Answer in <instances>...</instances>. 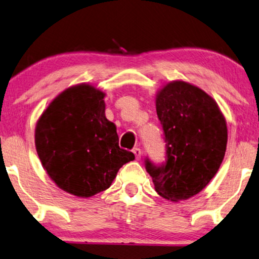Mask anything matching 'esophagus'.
Returning a JSON list of instances; mask_svg holds the SVG:
<instances>
[{"mask_svg": "<svg viewBox=\"0 0 259 259\" xmlns=\"http://www.w3.org/2000/svg\"><path fill=\"white\" fill-rule=\"evenodd\" d=\"M133 153L135 154V157L137 161L141 160V156H142V151H141V149H139V148H135V149L133 150Z\"/></svg>", "mask_w": 259, "mask_h": 259, "instance_id": "obj_1", "label": "esophagus"}]
</instances>
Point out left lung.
<instances>
[{
    "label": "left lung",
    "instance_id": "8db88e82",
    "mask_svg": "<svg viewBox=\"0 0 259 259\" xmlns=\"http://www.w3.org/2000/svg\"><path fill=\"white\" fill-rule=\"evenodd\" d=\"M163 126L167 161H146L155 191L173 202L187 200L209 184L224 160L227 124L219 105L198 86L184 80L165 82L155 98Z\"/></svg>",
    "mask_w": 259,
    "mask_h": 259
}]
</instances>
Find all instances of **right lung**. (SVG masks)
Instances as JSON below:
<instances>
[{
	"mask_svg": "<svg viewBox=\"0 0 259 259\" xmlns=\"http://www.w3.org/2000/svg\"><path fill=\"white\" fill-rule=\"evenodd\" d=\"M105 94L81 82L64 90L41 113L35 148L58 187L78 198L105 191L119 168L135 160L120 149L117 127L105 117Z\"/></svg>",
	"mask_w": 259,
	"mask_h": 259,
	"instance_id": "right-lung-1",
	"label": "right lung"
}]
</instances>
